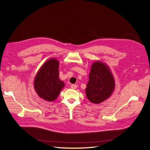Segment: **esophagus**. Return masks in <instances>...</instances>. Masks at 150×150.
Listing matches in <instances>:
<instances>
[{
    "mask_svg": "<svg viewBox=\"0 0 150 150\" xmlns=\"http://www.w3.org/2000/svg\"><path fill=\"white\" fill-rule=\"evenodd\" d=\"M77 87H78V86H77L76 84H72V85L71 86V88L72 89H76Z\"/></svg>",
    "mask_w": 150,
    "mask_h": 150,
    "instance_id": "esophagus-1",
    "label": "esophagus"
}]
</instances>
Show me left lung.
I'll return each mask as SVG.
<instances>
[{"mask_svg": "<svg viewBox=\"0 0 150 150\" xmlns=\"http://www.w3.org/2000/svg\"><path fill=\"white\" fill-rule=\"evenodd\" d=\"M115 87L114 77L109 67L99 61L93 62L85 89L89 100L94 104L102 103L111 96Z\"/></svg>", "mask_w": 150, "mask_h": 150, "instance_id": "8db88e82", "label": "left lung"}]
</instances>
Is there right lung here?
Here are the masks:
<instances>
[{"label":"right lung","mask_w":150,"mask_h":150,"mask_svg":"<svg viewBox=\"0 0 150 150\" xmlns=\"http://www.w3.org/2000/svg\"><path fill=\"white\" fill-rule=\"evenodd\" d=\"M59 62L54 58L47 60L36 74L34 86L38 96L44 100L52 102L56 100L64 83L59 78Z\"/></svg>","instance_id":"1"}]
</instances>
